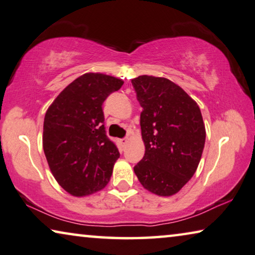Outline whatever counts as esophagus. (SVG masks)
<instances>
[{
  "label": "esophagus",
  "instance_id": "obj_1",
  "mask_svg": "<svg viewBox=\"0 0 255 255\" xmlns=\"http://www.w3.org/2000/svg\"><path fill=\"white\" fill-rule=\"evenodd\" d=\"M128 142V136H127V138H124V139L121 140V143H122L123 146H125V144H127Z\"/></svg>",
  "mask_w": 255,
  "mask_h": 255
}]
</instances>
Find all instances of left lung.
<instances>
[{"label":"left lung","instance_id":"obj_1","mask_svg":"<svg viewBox=\"0 0 255 255\" xmlns=\"http://www.w3.org/2000/svg\"><path fill=\"white\" fill-rule=\"evenodd\" d=\"M143 108L140 115L143 158L134 173L144 189L172 196L193 178L205 143L201 109L173 82L141 75L131 81Z\"/></svg>","mask_w":255,"mask_h":255}]
</instances>
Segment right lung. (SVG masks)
<instances>
[{"mask_svg":"<svg viewBox=\"0 0 255 255\" xmlns=\"http://www.w3.org/2000/svg\"><path fill=\"white\" fill-rule=\"evenodd\" d=\"M123 83L106 74H83L62 90L45 113V157L54 179L72 196L97 193L111 180L120 152L106 135L103 104Z\"/></svg>","mask_w":255,"mask_h":255,"instance_id":"1","label":"right lung"}]
</instances>
